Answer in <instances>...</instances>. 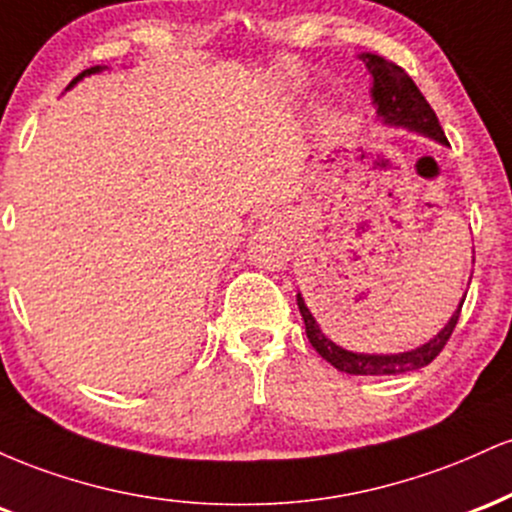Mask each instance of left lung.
I'll return each instance as SVG.
<instances>
[{
    "label": "left lung",
    "instance_id": "8db88e82",
    "mask_svg": "<svg viewBox=\"0 0 512 512\" xmlns=\"http://www.w3.org/2000/svg\"><path fill=\"white\" fill-rule=\"evenodd\" d=\"M358 57L366 62L368 72L373 76L370 98H373L375 113H378V117L385 125L407 127L411 132H419L428 139H436L438 144L448 146V139H445V132L443 127H440L436 113H433V108L428 105L424 93L416 88L411 76L404 72L402 67L385 60V57L370 55V52H363V55ZM469 281H472V276H469ZM464 298H467V293H464ZM464 298L460 305H457L455 313H452L448 325H445L436 337L428 339L426 344L416 346V349L404 351V354H356V351H346L322 334L320 325L315 322V317L308 310V305H305L301 293L296 296V301L305 322V334H308L313 349L325 358L327 363H332L334 368L349 375H399L428 366V363L443 351V346L448 344V339L452 337L457 320H460Z\"/></svg>",
    "mask_w": 512,
    "mask_h": 512
}]
</instances>
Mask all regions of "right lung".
<instances>
[{
	"mask_svg": "<svg viewBox=\"0 0 512 512\" xmlns=\"http://www.w3.org/2000/svg\"><path fill=\"white\" fill-rule=\"evenodd\" d=\"M103 69L105 67H91V69H84V72H81L79 76H76V79H72V84H69L67 88H72L74 84H76V81H81V79H84V76H91V74H98V72H103Z\"/></svg>",
	"mask_w": 512,
	"mask_h": 512,
	"instance_id": "add662e5",
	"label": "right lung"
}]
</instances>
